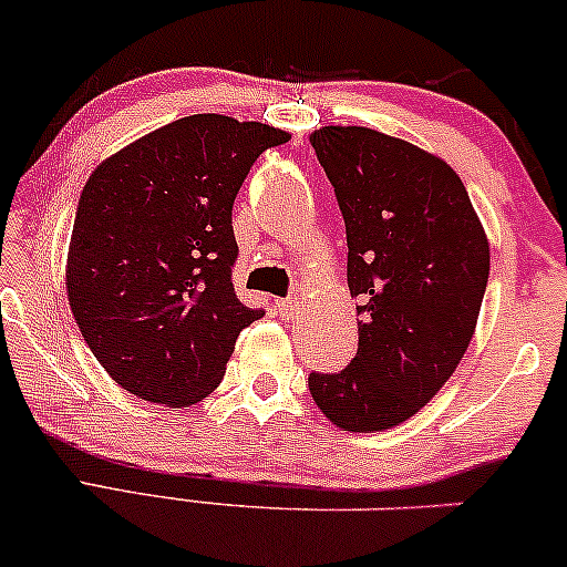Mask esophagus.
<instances>
[{
	"mask_svg": "<svg viewBox=\"0 0 567 567\" xmlns=\"http://www.w3.org/2000/svg\"><path fill=\"white\" fill-rule=\"evenodd\" d=\"M276 310L284 320H293V318H297V312H299V301L297 299H278Z\"/></svg>",
	"mask_w": 567,
	"mask_h": 567,
	"instance_id": "esophagus-1",
	"label": "esophagus"
}]
</instances>
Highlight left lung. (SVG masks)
Returning <instances> with one entry per match:
<instances>
[{
    "label": "left lung",
    "instance_id": "obj_1",
    "mask_svg": "<svg viewBox=\"0 0 567 567\" xmlns=\"http://www.w3.org/2000/svg\"><path fill=\"white\" fill-rule=\"evenodd\" d=\"M310 143L347 224L359 349L347 370L310 374L336 427L382 432L435 399L476 330L489 241L443 158L370 127L315 130Z\"/></svg>",
    "mask_w": 567,
    "mask_h": 567
}]
</instances>
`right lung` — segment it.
I'll list each match as a JSON object with an SVG mask.
<instances>
[{
	"label": "right lung",
	"mask_w": 567,
	"mask_h": 567,
	"mask_svg": "<svg viewBox=\"0 0 567 567\" xmlns=\"http://www.w3.org/2000/svg\"><path fill=\"white\" fill-rule=\"evenodd\" d=\"M289 132L193 114L95 166L68 252L80 333L116 385L168 409L224 380L241 328L262 318L234 293L231 208L262 151Z\"/></svg>",
	"instance_id": "right-lung-1"
}]
</instances>
